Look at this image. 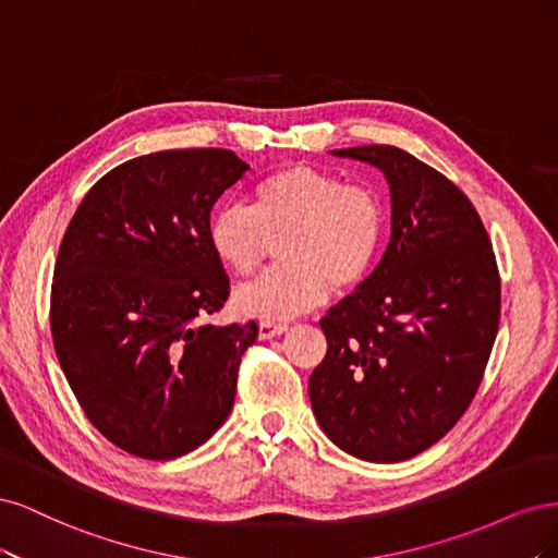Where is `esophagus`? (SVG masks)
Returning a JSON list of instances; mask_svg holds the SVG:
<instances>
[{
	"label": "esophagus",
	"mask_w": 558,
	"mask_h": 558,
	"mask_svg": "<svg viewBox=\"0 0 558 558\" xmlns=\"http://www.w3.org/2000/svg\"><path fill=\"white\" fill-rule=\"evenodd\" d=\"M287 329H290V325L287 322H259V338H274V336H280L284 333Z\"/></svg>",
	"instance_id": "34e87169"
}]
</instances>
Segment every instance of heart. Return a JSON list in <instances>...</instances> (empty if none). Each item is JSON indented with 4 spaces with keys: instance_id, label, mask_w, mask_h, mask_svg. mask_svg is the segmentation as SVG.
I'll use <instances>...</instances> for the list:
<instances>
[{
    "instance_id": "1",
    "label": "heart",
    "mask_w": 558,
    "mask_h": 558,
    "mask_svg": "<svg viewBox=\"0 0 558 558\" xmlns=\"http://www.w3.org/2000/svg\"><path fill=\"white\" fill-rule=\"evenodd\" d=\"M385 229L383 196L371 185L290 165L255 185L250 206L229 202L215 208L208 243L233 276L250 278L282 236L284 262L239 292L245 313L278 319L315 308L331 287L350 292L362 284L380 257Z\"/></svg>"
}]
</instances>
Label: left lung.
<instances>
[{"instance_id":"8db88e82","label":"left lung","mask_w":558,"mask_h":558,"mask_svg":"<svg viewBox=\"0 0 558 558\" xmlns=\"http://www.w3.org/2000/svg\"><path fill=\"white\" fill-rule=\"evenodd\" d=\"M333 155L385 173L391 239L362 287L319 322L327 354L311 375V403L348 454L405 461L475 399L498 333V264L475 206L434 167L397 146Z\"/></svg>"}]
</instances>
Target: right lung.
<instances>
[{
    "label": "right lung",
    "mask_w": 558,
    "mask_h": 558,
    "mask_svg": "<svg viewBox=\"0 0 558 558\" xmlns=\"http://www.w3.org/2000/svg\"><path fill=\"white\" fill-rule=\"evenodd\" d=\"M245 171L225 148L134 157L89 187L64 231L52 343L87 420L134 457H183L231 412L257 322H206L229 296L208 220Z\"/></svg>",
    "instance_id": "1"
}]
</instances>
